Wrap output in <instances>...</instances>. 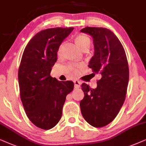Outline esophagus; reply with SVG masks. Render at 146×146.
Listing matches in <instances>:
<instances>
[{
  "label": "esophagus",
  "instance_id": "obj_1",
  "mask_svg": "<svg viewBox=\"0 0 146 146\" xmlns=\"http://www.w3.org/2000/svg\"><path fill=\"white\" fill-rule=\"evenodd\" d=\"M80 85H81V82L78 80H75L74 81V86L75 88H79V87H80Z\"/></svg>",
  "mask_w": 146,
  "mask_h": 146
}]
</instances>
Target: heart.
Returning <instances> with one entry per match:
<instances>
[{
    "instance_id": "b5f03b06",
    "label": "heart",
    "mask_w": 146,
    "mask_h": 146,
    "mask_svg": "<svg viewBox=\"0 0 146 146\" xmlns=\"http://www.w3.org/2000/svg\"><path fill=\"white\" fill-rule=\"evenodd\" d=\"M75 42L77 45H78L79 47H80L81 49H84L86 47H89L90 46L91 44V40L89 37L86 36V35H80L77 36L76 38H75ZM61 47H62V44L59 46V50H58V54L61 53ZM81 67V65H74L71 66V69L75 73H76L78 72L79 69Z\"/></svg>"
}]
</instances>
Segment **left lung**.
Returning <instances> with one entry per match:
<instances>
[{
	"label": "left lung",
	"instance_id": "left-lung-1",
	"mask_svg": "<svg viewBox=\"0 0 146 146\" xmlns=\"http://www.w3.org/2000/svg\"><path fill=\"white\" fill-rule=\"evenodd\" d=\"M80 31L92 36L94 55L88 66L95 74L102 75L96 89L81 85V114L91 125L104 127L115 119L125 101L129 82L127 57L121 42L110 29L87 27Z\"/></svg>",
	"mask_w": 146,
	"mask_h": 146
}]
</instances>
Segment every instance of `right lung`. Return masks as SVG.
<instances>
[{
  "instance_id": "right-lung-1",
  "label": "right lung",
  "mask_w": 146,
  "mask_h": 146,
  "mask_svg": "<svg viewBox=\"0 0 146 146\" xmlns=\"http://www.w3.org/2000/svg\"><path fill=\"white\" fill-rule=\"evenodd\" d=\"M73 27H56L36 33L27 44L19 69V84L27 117L36 127L50 129L62 116L66 96L73 91V81H59L50 75L57 52Z\"/></svg>"
}]
</instances>
